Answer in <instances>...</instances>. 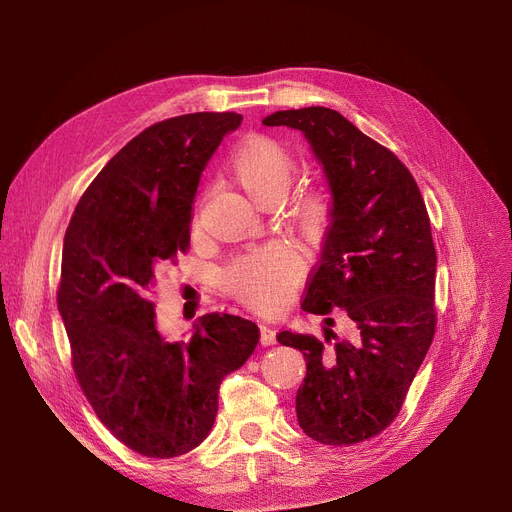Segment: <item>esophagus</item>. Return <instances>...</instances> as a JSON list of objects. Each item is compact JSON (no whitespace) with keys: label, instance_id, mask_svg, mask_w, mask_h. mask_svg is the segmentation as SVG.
I'll return each instance as SVG.
<instances>
[{"label":"esophagus","instance_id":"1","mask_svg":"<svg viewBox=\"0 0 512 512\" xmlns=\"http://www.w3.org/2000/svg\"><path fill=\"white\" fill-rule=\"evenodd\" d=\"M259 330H261V344H265V346L276 344V330H274L272 326L261 324V326H259Z\"/></svg>","mask_w":512,"mask_h":512}]
</instances>
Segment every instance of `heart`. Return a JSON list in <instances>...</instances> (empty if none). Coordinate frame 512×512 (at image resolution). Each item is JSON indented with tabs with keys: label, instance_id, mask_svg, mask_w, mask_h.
I'll return each mask as SVG.
<instances>
[{
	"label": "heart",
	"instance_id": "b5f03b06",
	"mask_svg": "<svg viewBox=\"0 0 512 512\" xmlns=\"http://www.w3.org/2000/svg\"><path fill=\"white\" fill-rule=\"evenodd\" d=\"M292 155L272 137L253 134L230 155L226 174L257 207L284 199L294 176ZM330 213V199L321 188H307L290 205V220L305 234H317ZM299 276V261L282 245H265L236 259L226 274L234 297L257 309H276Z\"/></svg>",
	"mask_w": 512,
	"mask_h": 512
}]
</instances>
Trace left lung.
I'll use <instances>...</instances> for the list:
<instances>
[{"label": "left lung", "mask_w": 512, "mask_h": 512, "mask_svg": "<svg viewBox=\"0 0 512 512\" xmlns=\"http://www.w3.org/2000/svg\"><path fill=\"white\" fill-rule=\"evenodd\" d=\"M301 130L324 166L330 224L303 311L342 309L353 336L336 340L280 332L307 361L297 392L303 432L328 446L378 436L398 415L436 330V249L419 186L405 164L330 107L263 118ZM332 324V317L326 319Z\"/></svg>", "instance_id": "8db88e82"}]
</instances>
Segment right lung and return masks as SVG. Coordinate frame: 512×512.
<instances>
[{"label": "right lung", "mask_w": 512, "mask_h": 512, "mask_svg": "<svg viewBox=\"0 0 512 512\" xmlns=\"http://www.w3.org/2000/svg\"><path fill=\"white\" fill-rule=\"evenodd\" d=\"M240 122L197 112L145 128L89 184L66 230L58 311L78 384L101 423L151 459L207 438L222 380L259 342L253 321L230 313H207L170 342L151 303L155 276L191 242L207 161Z\"/></svg>", "instance_id": "right-lung-1"}]
</instances>
